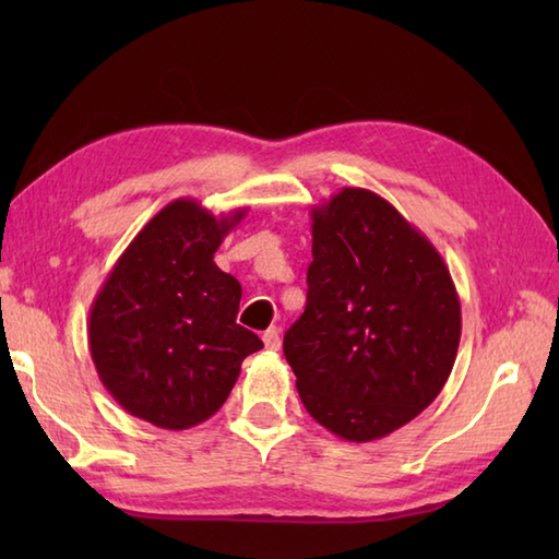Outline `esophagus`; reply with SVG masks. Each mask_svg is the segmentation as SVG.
<instances>
[{
    "label": "esophagus",
    "mask_w": 559,
    "mask_h": 559,
    "mask_svg": "<svg viewBox=\"0 0 559 559\" xmlns=\"http://www.w3.org/2000/svg\"><path fill=\"white\" fill-rule=\"evenodd\" d=\"M264 346H266V350H278L281 348V331L276 329V326H271V329H266L264 331Z\"/></svg>",
    "instance_id": "34e87169"
}]
</instances>
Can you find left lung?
<instances>
[{
  "instance_id": "obj_1",
  "label": "left lung",
  "mask_w": 559,
  "mask_h": 559,
  "mask_svg": "<svg viewBox=\"0 0 559 559\" xmlns=\"http://www.w3.org/2000/svg\"><path fill=\"white\" fill-rule=\"evenodd\" d=\"M461 302L435 245L386 199L343 187L312 206L307 305L283 338L307 413L346 442H372L444 389Z\"/></svg>"
}]
</instances>
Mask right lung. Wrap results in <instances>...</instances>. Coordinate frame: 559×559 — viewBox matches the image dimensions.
I'll list each match as a JSON object with an SVG mask.
<instances>
[{
    "label": "right lung",
    "instance_id": "right-lung-1",
    "mask_svg": "<svg viewBox=\"0 0 559 559\" xmlns=\"http://www.w3.org/2000/svg\"><path fill=\"white\" fill-rule=\"evenodd\" d=\"M247 216H213L175 199L139 230L88 312V346L103 386L163 430H187L216 413L247 355L264 348L235 322L242 286L216 266L223 237Z\"/></svg>",
    "mask_w": 559,
    "mask_h": 559
}]
</instances>
